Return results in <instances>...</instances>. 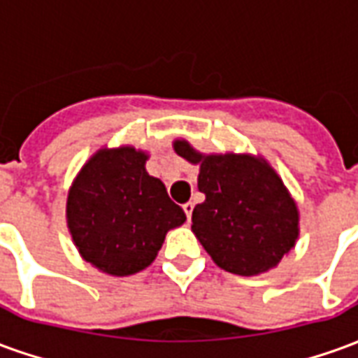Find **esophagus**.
Instances as JSON below:
<instances>
[{
  "mask_svg": "<svg viewBox=\"0 0 358 358\" xmlns=\"http://www.w3.org/2000/svg\"><path fill=\"white\" fill-rule=\"evenodd\" d=\"M182 209H184L187 220H189V218H192V213H194V203H192V201L184 203V205H182Z\"/></svg>",
  "mask_w": 358,
  "mask_h": 358,
  "instance_id": "obj_1",
  "label": "esophagus"
}]
</instances>
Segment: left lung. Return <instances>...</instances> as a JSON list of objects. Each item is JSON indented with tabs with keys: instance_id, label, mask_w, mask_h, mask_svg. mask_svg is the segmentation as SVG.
Masks as SVG:
<instances>
[{
	"instance_id": "8db88e82",
	"label": "left lung",
	"mask_w": 358,
	"mask_h": 358,
	"mask_svg": "<svg viewBox=\"0 0 358 358\" xmlns=\"http://www.w3.org/2000/svg\"><path fill=\"white\" fill-rule=\"evenodd\" d=\"M174 151L199 164L192 230L220 268L255 276L274 268L299 236V215L278 174L249 155H201L187 141Z\"/></svg>"
}]
</instances>
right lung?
<instances>
[{"mask_svg":"<svg viewBox=\"0 0 358 358\" xmlns=\"http://www.w3.org/2000/svg\"><path fill=\"white\" fill-rule=\"evenodd\" d=\"M145 159L134 148L101 149L69 192L66 220L76 248L113 276L149 266L166 232L186 220L163 182L145 172Z\"/></svg>","mask_w":358,"mask_h":358,"instance_id":"obj_1","label":"right lung"}]
</instances>
